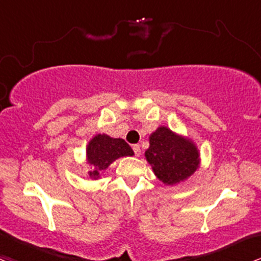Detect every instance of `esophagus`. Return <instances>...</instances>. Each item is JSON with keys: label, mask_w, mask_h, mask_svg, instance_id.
Segmentation results:
<instances>
[{"label": "esophagus", "mask_w": 261, "mask_h": 261, "mask_svg": "<svg viewBox=\"0 0 261 261\" xmlns=\"http://www.w3.org/2000/svg\"><path fill=\"white\" fill-rule=\"evenodd\" d=\"M133 150H134V152H135L136 156H140V153H141V150H140V145H134Z\"/></svg>", "instance_id": "esophagus-1"}]
</instances>
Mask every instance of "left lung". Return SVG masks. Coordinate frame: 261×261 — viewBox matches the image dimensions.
Wrapping results in <instances>:
<instances>
[{
	"label": "left lung",
	"instance_id": "obj_1",
	"mask_svg": "<svg viewBox=\"0 0 261 261\" xmlns=\"http://www.w3.org/2000/svg\"><path fill=\"white\" fill-rule=\"evenodd\" d=\"M150 146L145 158L159 180L176 185L190 177L200 165V153L190 139L160 126L150 135Z\"/></svg>",
	"mask_w": 261,
	"mask_h": 261
}]
</instances>
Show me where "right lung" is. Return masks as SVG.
<instances>
[{
    "mask_svg": "<svg viewBox=\"0 0 261 261\" xmlns=\"http://www.w3.org/2000/svg\"><path fill=\"white\" fill-rule=\"evenodd\" d=\"M133 155V149L125 140L114 139L105 134H98L90 140L86 149L87 163L91 165L89 176L95 180L98 179L101 172L108 169L116 159Z\"/></svg>",
    "mask_w": 261,
    "mask_h": 261,
    "instance_id": "add662e5",
    "label": "right lung"
}]
</instances>
